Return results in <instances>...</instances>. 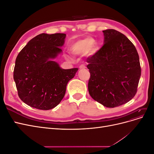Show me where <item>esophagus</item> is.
<instances>
[{"instance_id": "1", "label": "esophagus", "mask_w": 154, "mask_h": 154, "mask_svg": "<svg viewBox=\"0 0 154 154\" xmlns=\"http://www.w3.org/2000/svg\"><path fill=\"white\" fill-rule=\"evenodd\" d=\"M79 68H80V69H85L86 68V66L85 64H82L80 66V67H79Z\"/></svg>"}]
</instances>
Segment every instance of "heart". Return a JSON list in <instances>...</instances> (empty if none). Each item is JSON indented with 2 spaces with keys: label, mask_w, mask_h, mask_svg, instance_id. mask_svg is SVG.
I'll use <instances>...</instances> for the list:
<instances>
[{
  "label": "heart",
  "mask_w": 154,
  "mask_h": 154,
  "mask_svg": "<svg viewBox=\"0 0 154 154\" xmlns=\"http://www.w3.org/2000/svg\"><path fill=\"white\" fill-rule=\"evenodd\" d=\"M96 41L91 38L79 40L74 42L71 47V53L74 54H84L87 53L92 54L96 49Z\"/></svg>",
  "instance_id": "b5f03b06"
}]
</instances>
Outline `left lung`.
<instances>
[{
    "label": "left lung",
    "instance_id": "8db88e82",
    "mask_svg": "<svg viewBox=\"0 0 154 154\" xmlns=\"http://www.w3.org/2000/svg\"><path fill=\"white\" fill-rule=\"evenodd\" d=\"M103 32L104 44L87 59L88 90L95 101L114 108L136 95L141 69L136 47L127 36L112 29Z\"/></svg>",
    "mask_w": 154,
    "mask_h": 154
}]
</instances>
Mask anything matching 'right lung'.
<instances>
[{"label":"right lung","mask_w":154,"mask_h":154,"mask_svg":"<svg viewBox=\"0 0 154 154\" xmlns=\"http://www.w3.org/2000/svg\"><path fill=\"white\" fill-rule=\"evenodd\" d=\"M66 35L42 33L32 38L15 60L13 79L20 100L31 107L50 110L57 106L66 94L68 82L78 68L63 69L49 59L62 52Z\"/></svg>","instance_id":"right-lung-1"}]
</instances>
